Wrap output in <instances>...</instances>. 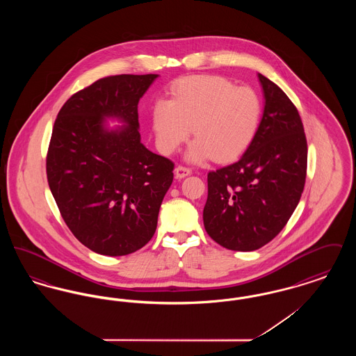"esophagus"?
Wrapping results in <instances>:
<instances>
[{
	"instance_id": "1",
	"label": "esophagus",
	"mask_w": 356,
	"mask_h": 356,
	"mask_svg": "<svg viewBox=\"0 0 356 356\" xmlns=\"http://www.w3.org/2000/svg\"><path fill=\"white\" fill-rule=\"evenodd\" d=\"M188 175H191V170H189V168L183 167V165L176 167V170H175V176H176V179H184V177L188 176Z\"/></svg>"
}]
</instances>
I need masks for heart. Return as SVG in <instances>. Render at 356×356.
Listing matches in <instances>:
<instances>
[{
    "label": "heart",
    "mask_w": 356,
    "mask_h": 356,
    "mask_svg": "<svg viewBox=\"0 0 356 356\" xmlns=\"http://www.w3.org/2000/svg\"><path fill=\"white\" fill-rule=\"evenodd\" d=\"M263 118L260 95L221 76H189L170 86V100L153 106V131L160 152L172 154L191 135L189 163L213 157L228 163L245 152Z\"/></svg>",
    "instance_id": "b5f03b06"
}]
</instances>
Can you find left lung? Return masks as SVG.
I'll use <instances>...</instances> for the list:
<instances>
[{
  "mask_svg": "<svg viewBox=\"0 0 356 356\" xmlns=\"http://www.w3.org/2000/svg\"><path fill=\"white\" fill-rule=\"evenodd\" d=\"M264 96L259 132L236 163L208 173L205 231L232 251H254L287 224L305 189L307 140L287 95L257 74Z\"/></svg>",
  "mask_w": 356,
  "mask_h": 356,
  "instance_id": "left-lung-1",
  "label": "left lung"
}]
</instances>
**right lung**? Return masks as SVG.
Segmentation results:
<instances>
[{"label":"right lung","mask_w":356,"mask_h":356,"mask_svg":"<svg viewBox=\"0 0 356 356\" xmlns=\"http://www.w3.org/2000/svg\"><path fill=\"white\" fill-rule=\"evenodd\" d=\"M157 77L100 79L74 93L54 121L51 195L72 234L96 254H132L154 235L173 163L141 143L137 105ZM111 118L123 125L109 129Z\"/></svg>","instance_id":"right-lung-1"}]
</instances>
